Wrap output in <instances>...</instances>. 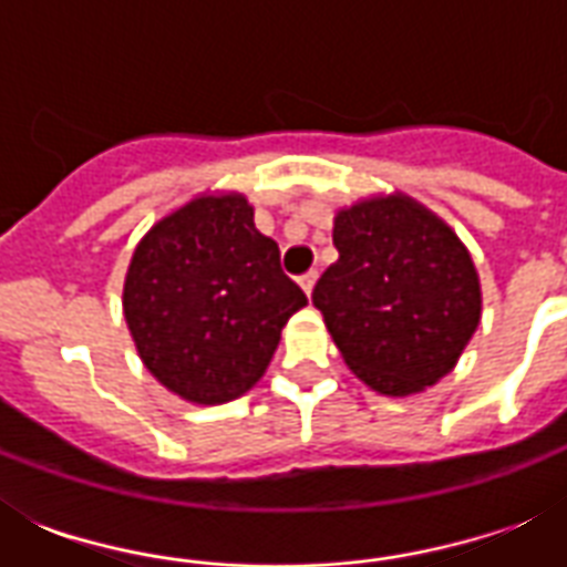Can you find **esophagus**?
<instances>
[{"label": "esophagus", "mask_w": 567, "mask_h": 567, "mask_svg": "<svg viewBox=\"0 0 567 567\" xmlns=\"http://www.w3.org/2000/svg\"><path fill=\"white\" fill-rule=\"evenodd\" d=\"M315 282H318V270H309V274L300 276V288L311 297V291H315Z\"/></svg>", "instance_id": "obj_1"}]
</instances>
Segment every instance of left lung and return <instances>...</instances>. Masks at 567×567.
Wrapping results in <instances>:
<instances>
[{"instance_id":"left-lung-1","label":"left lung","mask_w":567,"mask_h":567,"mask_svg":"<svg viewBox=\"0 0 567 567\" xmlns=\"http://www.w3.org/2000/svg\"><path fill=\"white\" fill-rule=\"evenodd\" d=\"M338 261L311 293L344 362L405 396L453 371L480 327V279L450 226L409 196L338 212Z\"/></svg>"}]
</instances>
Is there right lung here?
<instances>
[{
	"label": "right lung",
	"mask_w": 567,
	"mask_h": 567,
	"mask_svg": "<svg viewBox=\"0 0 567 567\" xmlns=\"http://www.w3.org/2000/svg\"><path fill=\"white\" fill-rule=\"evenodd\" d=\"M306 302L240 194L199 196L155 223L123 288L126 323L150 373L203 405L247 394Z\"/></svg>",
	"instance_id": "right-lung-1"
}]
</instances>
